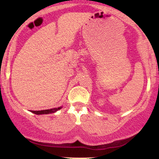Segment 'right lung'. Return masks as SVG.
<instances>
[{"instance_id": "1", "label": "right lung", "mask_w": 159, "mask_h": 159, "mask_svg": "<svg viewBox=\"0 0 159 159\" xmlns=\"http://www.w3.org/2000/svg\"><path fill=\"white\" fill-rule=\"evenodd\" d=\"M62 108V107H57V108H52V109H48V110H43V111H31L32 113L34 114L39 115V114H52V113L56 112L57 111L60 110Z\"/></svg>"}]
</instances>
